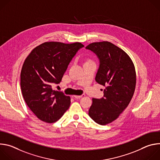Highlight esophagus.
Instances as JSON below:
<instances>
[{
    "mask_svg": "<svg viewBox=\"0 0 160 160\" xmlns=\"http://www.w3.org/2000/svg\"><path fill=\"white\" fill-rule=\"evenodd\" d=\"M84 96H85V94H82L80 96H74V98L75 99H80V98H83Z\"/></svg>",
    "mask_w": 160,
    "mask_h": 160,
    "instance_id": "34e87169",
    "label": "esophagus"
}]
</instances>
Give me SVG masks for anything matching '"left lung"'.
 Returning a JSON list of instances; mask_svg holds the SVG:
<instances>
[{"label":"left lung","instance_id":"left-lung-1","mask_svg":"<svg viewBox=\"0 0 160 160\" xmlns=\"http://www.w3.org/2000/svg\"><path fill=\"white\" fill-rule=\"evenodd\" d=\"M96 54L99 66L96 81L106 87L101 99H92L88 115L105 125L115 120L129 104L135 91L136 73L130 57L109 42L90 43L85 48Z\"/></svg>","mask_w":160,"mask_h":160}]
</instances>
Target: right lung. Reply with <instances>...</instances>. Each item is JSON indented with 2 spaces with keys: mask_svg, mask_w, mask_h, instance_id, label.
Here are the masks:
<instances>
[{
  "mask_svg": "<svg viewBox=\"0 0 160 160\" xmlns=\"http://www.w3.org/2000/svg\"><path fill=\"white\" fill-rule=\"evenodd\" d=\"M83 47L80 42H45L26 58L20 75L22 94L40 120L56 122L69 108L70 97L52 90V85L60 83L73 58Z\"/></svg>",
  "mask_w": 160,
  "mask_h": 160,
  "instance_id": "1",
  "label": "right lung"
}]
</instances>
